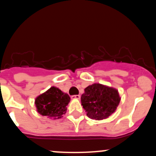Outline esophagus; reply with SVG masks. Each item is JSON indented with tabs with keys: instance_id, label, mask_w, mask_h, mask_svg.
Returning a JSON list of instances; mask_svg holds the SVG:
<instances>
[{
	"instance_id": "34e87169",
	"label": "esophagus",
	"mask_w": 156,
	"mask_h": 156,
	"mask_svg": "<svg viewBox=\"0 0 156 156\" xmlns=\"http://www.w3.org/2000/svg\"><path fill=\"white\" fill-rule=\"evenodd\" d=\"M72 99H77V100H79L80 98V96L79 95V94H77V95H73L72 97Z\"/></svg>"
}]
</instances>
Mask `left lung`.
Masks as SVG:
<instances>
[{
    "instance_id": "1",
    "label": "left lung",
    "mask_w": 156,
    "mask_h": 156,
    "mask_svg": "<svg viewBox=\"0 0 156 156\" xmlns=\"http://www.w3.org/2000/svg\"><path fill=\"white\" fill-rule=\"evenodd\" d=\"M81 105L88 117L96 120L108 118L115 112L120 97L117 89L101 83H93L84 89Z\"/></svg>"
}]
</instances>
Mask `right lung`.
Wrapping results in <instances>:
<instances>
[{"instance_id":"right-lung-1","label":"right lung","mask_w":156,"mask_h":156,"mask_svg":"<svg viewBox=\"0 0 156 156\" xmlns=\"http://www.w3.org/2000/svg\"><path fill=\"white\" fill-rule=\"evenodd\" d=\"M70 98L57 87H52L35 99L37 111L42 116L60 119L67 112Z\"/></svg>"}]
</instances>
